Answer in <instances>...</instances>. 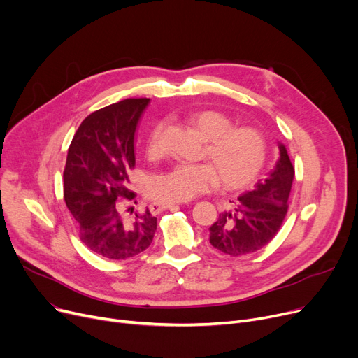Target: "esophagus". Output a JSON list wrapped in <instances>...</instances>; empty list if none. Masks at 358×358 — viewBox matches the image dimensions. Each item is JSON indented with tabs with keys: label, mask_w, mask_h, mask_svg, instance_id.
Wrapping results in <instances>:
<instances>
[{
	"label": "esophagus",
	"mask_w": 358,
	"mask_h": 358,
	"mask_svg": "<svg viewBox=\"0 0 358 358\" xmlns=\"http://www.w3.org/2000/svg\"><path fill=\"white\" fill-rule=\"evenodd\" d=\"M179 203H175V202H153V203H150V213L152 214H159V213H162V211H164V209H171V208H175V206H178Z\"/></svg>",
	"instance_id": "34e87169"
}]
</instances>
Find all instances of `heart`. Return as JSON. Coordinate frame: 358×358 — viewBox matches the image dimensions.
I'll list each match as a JSON object with an SVG mask.
<instances>
[{
	"mask_svg": "<svg viewBox=\"0 0 358 358\" xmlns=\"http://www.w3.org/2000/svg\"><path fill=\"white\" fill-rule=\"evenodd\" d=\"M186 122L205 140V163L173 164L155 175L149 195L163 202H186L209 192L222 182L227 189H240L253 182L266 160L264 136L255 127L238 125L217 110H196L186 115ZM163 124H156L147 138V152L160 156Z\"/></svg>",
	"mask_w": 358,
	"mask_h": 358,
	"instance_id": "1",
	"label": "heart"
}]
</instances>
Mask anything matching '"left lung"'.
Returning a JSON list of instances; mask_svg holds the SVG:
<instances>
[{
	"label": "left lung",
	"mask_w": 358,
	"mask_h": 358,
	"mask_svg": "<svg viewBox=\"0 0 358 358\" xmlns=\"http://www.w3.org/2000/svg\"><path fill=\"white\" fill-rule=\"evenodd\" d=\"M280 157L267 178L253 191L238 196L234 206L220 214L209 228V243L222 253L238 257L267 245L280 229L289 208L295 178L286 147L279 145Z\"/></svg>",
	"instance_id": "left-lung-1"
}]
</instances>
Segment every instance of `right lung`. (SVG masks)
I'll list each match as a JSON object with an SVG mask.
<instances>
[{
  "mask_svg": "<svg viewBox=\"0 0 358 358\" xmlns=\"http://www.w3.org/2000/svg\"><path fill=\"white\" fill-rule=\"evenodd\" d=\"M149 98H129L82 121L68 150L63 196L80 241L110 260L134 257L153 241L157 218L137 208L129 173L134 133Z\"/></svg>",
  "mask_w": 358,
  "mask_h": 358,
  "instance_id": "right-lung-1",
  "label": "right lung"
}]
</instances>
